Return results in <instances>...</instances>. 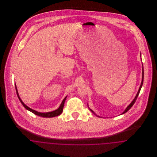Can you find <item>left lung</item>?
<instances>
[{
	"label": "left lung",
	"mask_w": 157,
	"mask_h": 157,
	"mask_svg": "<svg viewBox=\"0 0 157 157\" xmlns=\"http://www.w3.org/2000/svg\"><path fill=\"white\" fill-rule=\"evenodd\" d=\"M142 81H141V85H140V88H139V90H138V92H137V94H136V96H135V97L134 98V99H133V101L131 102V104L129 105L128 106H127V108H126V109H125V111H124V112H122L121 115H122V114H124V113H126V112L128 111H129V109L133 106V105L134 104L135 102V101H136V98L137 97H138V95H139V94H140V90H141V88H142V84H143V81H144V67H143V65H142ZM88 108H89V106H88ZM89 109H90V111H91V112H92V113H94L95 115H96L97 117H99V116H98L97 115L95 112H94L92 109H90V108H89Z\"/></svg>",
	"instance_id": "obj_1"
}]
</instances>
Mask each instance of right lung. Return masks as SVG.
Masks as SVG:
<instances>
[{"instance_id":"right-lung-1","label":"right lung","mask_w":157,"mask_h":157,"mask_svg":"<svg viewBox=\"0 0 157 157\" xmlns=\"http://www.w3.org/2000/svg\"><path fill=\"white\" fill-rule=\"evenodd\" d=\"M15 88H16V91L17 95V97L19 98V100H20V101H21V102L22 104L23 105V106L27 110H28V111H29L30 112L33 113L34 114L36 115L37 116L42 117H44V118H52V117H56V116L59 115L60 114H61L62 112L63 111V106H64L65 101V100H66V99H67V96L63 99V100L62 101L61 104L60 105L59 107L57 109H56V110H55V111H51V112H37V111H35V110H33V109H31L30 108L28 107L27 105H26L23 102L22 99H21V98H20L19 95L18 91H17V87H16V84H15Z\"/></svg>"}]
</instances>
